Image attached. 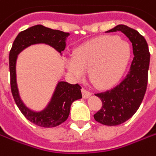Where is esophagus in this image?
I'll use <instances>...</instances> for the list:
<instances>
[{
	"label": "esophagus",
	"mask_w": 156,
	"mask_h": 156,
	"mask_svg": "<svg viewBox=\"0 0 156 156\" xmlns=\"http://www.w3.org/2000/svg\"><path fill=\"white\" fill-rule=\"evenodd\" d=\"M82 97L84 98H89L91 96V92H90L89 90H87L86 89L82 88Z\"/></svg>",
	"instance_id": "34e87169"
}]
</instances>
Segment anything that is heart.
<instances>
[{
    "mask_svg": "<svg viewBox=\"0 0 156 156\" xmlns=\"http://www.w3.org/2000/svg\"><path fill=\"white\" fill-rule=\"evenodd\" d=\"M132 49L127 42L115 36H105L76 49L74 58L66 60L69 72L81 79L89 71L98 88L112 87L121 79L128 66Z\"/></svg>",
    "mask_w": 156,
    "mask_h": 156,
    "instance_id": "b5f03b06",
    "label": "heart"
}]
</instances>
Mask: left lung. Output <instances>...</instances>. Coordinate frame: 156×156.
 Segmentation results:
<instances>
[{
	"mask_svg": "<svg viewBox=\"0 0 156 156\" xmlns=\"http://www.w3.org/2000/svg\"><path fill=\"white\" fill-rule=\"evenodd\" d=\"M121 31L133 44L134 57L128 74L123 81L111 90L95 94L102 101V107L95 120L105 126H119L128 120L141 105L147 86L150 53L148 45L136 30L119 24L106 32Z\"/></svg>",
	"mask_w": 156,
	"mask_h": 156,
	"instance_id": "8db88e82",
	"label": "left lung"
}]
</instances>
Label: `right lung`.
I'll list each match as a JSON object with an SVG mask.
<instances>
[{
	"label": "right lung",
	"mask_w": 156,
	"mask_h": 156,
	"mask_svg": "<svg viewBox=\"0 0 156 156\" xmlns=\"http://www.w3.org/2000/svg\"><path fill=\"white\" fill-rule=\"evenodd\" d=\"M69 33L52 30L43 25H35L21 31L16 37L9 51V72L12 96L21 112L31 123L41 127H55L67 119L72 103L82 98V87L66 82H59L51 102L42 112H37L27 108L22 102L16 85V62L17 55L26 47L35 44H46L61 53L66 47V38Z\"/></svg>",
	"instance_id": "obj_1"
}]
</instances>
